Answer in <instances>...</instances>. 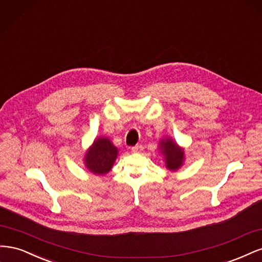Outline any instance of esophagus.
Wrapping results in <instances>:
<instances>
[{
  "instance_id": "1",
  "label": "esophagus",
  "mask_w": 262,
  "mask_h": 262,
  "mask_svg": "<svg viewBox=\"0 0 262 262\" xmlns=\"http://www.w3.org/2000/svg\"><path fill=\"white\" fill-rule=\"evenodd\" d=\"M131 150L133 153H140V152H142V150H143V146H142V145L133 146V147H131Z\"/></svg>"
}]
</instances>
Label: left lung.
<instances>
[{
  "instance_id": "8db88e82",
  "label": "left lung",
  "mask_w": 262,
  "mask_h": 262,
  "mask_svg": "<svg viewBox=\"0 0 262 262\" xmlns=\"http://www.w3.org/2000/svg\"><path fill=\"white\" fill-rule=\"evenodd\" d=\"M160 153L164 156L166 168L170 171H177L185 163V148L177 144L172 138H163L158 144Z\"/></svg>"
}]
</instances>
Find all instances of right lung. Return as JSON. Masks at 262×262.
<instances>
[{
  "instance_id": "1",
  "label": "right lung",
  "mask_w": 262,
  "mask_h": 262,
  "mask_svg": "<svg viewBox=\"0 0 262 262\" xmlns=\"http://www.w3.org/2000/svg\"><path fill=\"white\" fill-rule=\"evenodd\" d=\"M118 154V147L107 137L96 138L84 154L85 168L94 175H106L112 170Z\"/></svg>"
}]
</instances>
